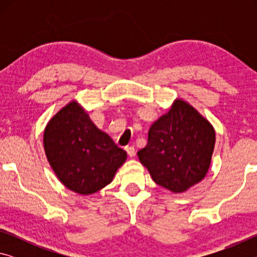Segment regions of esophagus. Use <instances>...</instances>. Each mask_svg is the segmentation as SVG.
I'll use <instances>...</instances> for the list:
<instances>
[{
    "instance_id": "34e87169",
    "label": "esophagus",
    "mask_w": 257,
    "mask_h": 257,
    "mask_svg": "<svg viewBox=\"0 0 257 257\" xmlns=\"http://www.w3.org/2000/svg\"><path fill=\"white\" fill-rule=\"evenodd\" d=\"M125 151H127V153H128V155L130 156V158H134L135 154H136L134 146H127V147H125Z\"/></svg>"
}]
</instances>
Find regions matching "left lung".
Segmentation results:
<instances>
[{
	"mask_svg": "<svg viewBox=\"0 0 257 257\" xmlns=\"http://www.w3.org/2000/svg\"><path fill=\"white\" fill-rule=\"evenodd\" d=\"M214 145L210 121L188 102L176 98L152 123L147 144L137 155L155 184L181 194L205 178Z\"/></svg>",
	"mask_w": 257,
	"mask_h": 257,
	"instance_id": "8db88e82",
	"label": "left lung"
}]
</instances>
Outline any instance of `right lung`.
Listing matches in <instances>:
<instances>
[{
  "label": "right lung",
  "mask_w": 257,
  "mask_h": 257,
  "mask_svg": "<svg viewBox=\"0 0 257 257\" xmlns=\"http://www.w3.org/2000/svg\"><path fill=\"white\" fill-rule=\"evenodd\" d=\"M43 146L59 181L80 195L95 194L111 184L127 160L125 151L94 124L77 99L50 119Z\"/></svg>",
  "instance_id": "1"
}]
</instances>
